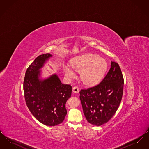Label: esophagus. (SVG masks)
<instances>
[{"mask_svg":"<svg viewBox=\"0 0 149 149\" xmlns=\"http://www.w3.org/2000/svg\"><path fill=\"white\" fill-rule=\"evenodd\" d=\"M72 91L73 92L75 93H78L79 92V88L77 86H74L73 88H72Z\"/></svg>","mask_w":149,"mask_h":149,"instance_id":"esophagus-1","label":"esophagus"}]
</instances>
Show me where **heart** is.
Listing matches in <instances>:
<instances>
[{
  "mask_svg": "<svg viewBox=\"0 0 149 149\" xmlns=\"http://www.w3.org/2000/svg\"><path fill=\"white\" fill-rule=\"evenodd\" d=\"M72 68L66 66L65 75L69 80L76 77L75 71L80 73L81 81L85 85L98 84L103 78L106 71V61L102 57L93 54H85L74 58L72 62Z\"/></svg>",
  "mask_w": 149,
  "mask_h": 149,
  "instance_id": "obj_1",
  "label": "heart"
}]
</instances>
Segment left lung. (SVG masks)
<instances>
[{
  "mask_svg": "<svg viewBox=\"0 0 149 149\" xmlns=\"http://www.w3.org/2000/svg\"><path fill=\"white\" fill-rule=\"evenodd\" d=\"M123 84L119 65L111 61L109 70L99 84L80 91L83 113L89 123L99 126L112 118L120 104Z\"/></svg>",
  "mask_w": 149,
  "mask_h": 149,
  "instance_id": "8db88e82",
  "label": "left lung"
}]
</instances>
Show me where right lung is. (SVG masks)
Returning <instances> with one entry per match:
<instances>
[{
    "mask_svg": "<svg viewBox=\"0 0 149 149\" xmlns=\"http://www.w3.org/2000/svg\"><path fill=\"white\" fill-rule=\"evenodd\" d=\"M52 55H41L29 65L25 74L23 90L30 112L43 125L55 126L62 123L67 114L65 104L71 95L70 85L63 84L56 74L42 79L41 70Z\"/></svg>",
    "mask_w": 149,
    "mask_h": 149,
    "instance_id": "add662e5",
    "label": "right lung"
}]
</instances>
